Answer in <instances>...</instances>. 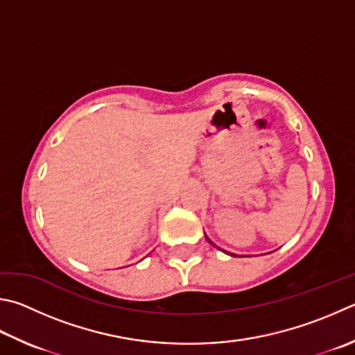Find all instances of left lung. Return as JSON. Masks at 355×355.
I'll return each instance as SVG.
<instances>
[{
    "instance_id": "obj_1",
    "label": "left lung",
    "mask_w": 355,
    "mask_h": 355,
    "mask_svg": "<svg viewBox=\"0 0 355 355\" xmlns=\"http://www.w3.org/2000/svg\"><path fill=\"white\" fill-rule=\"evenodd\" d=\"M205 237H206V241H208V242H209L211 245H214V247H216V248H218V247H217V245H216L214 242H212V241L209 239V237H208V236H206V234H205ZM218 250H222V248H218ZM222 251H223V253H227V254H230V256H234V257L237 256V254H234V253H230V251H225V250H222ZM241 257H243V256H241Z\"/></svg>"
}]
</instances>
